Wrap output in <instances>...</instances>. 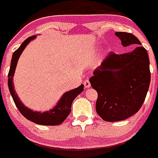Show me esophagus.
<instances>
[{
	"label": "esophagus",
	"instance_id": "34e87169",
	"mask_svg": "<svg viewBox=\"0 0 158 158\" xmlns=\"http://www.w3.org/2000/svg\"><path fill=\"white\" fill-rule=\"evenodd\" d=\"M84 86H85V89H88L90 87V83H89V81L88 79L85 80V81H84Z\"/></svg>",
	"mask_w": 158,
	"mask_h": 158
}]
</instances>
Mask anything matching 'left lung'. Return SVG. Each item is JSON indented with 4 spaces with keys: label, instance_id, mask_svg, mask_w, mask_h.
I'll list each match as a JSON object with an SVG mask.
<instances>
[{
    "label": "left lung",
    "instance_id": "obj_1",
    "mask_svg": "<svg viewBox=\"0 0 158 158\" xmlns=\"http://www.w3.org/2000/svg\"><path fill=\"white\" fill-rule=\"evenodd\" d=\"M122 46L137 45L131 52H111L89 78L98 93L96 112L106 122L127 119L139 110L150 84L149 59L147 50L133 34L116 32Z\"/></svg>",
    "mask_w": 158,
    "mask_h": 158
}]
</instances>
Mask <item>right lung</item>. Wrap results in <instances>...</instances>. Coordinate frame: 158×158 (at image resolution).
I'll list each match as a JSON object with an SVG mask.
<instances>
[{"label": "right lung", "mask_w": 158, "mask_h": 158, "mask_svg": "<svg viewBox=\"0 0 158 158\" xmlns=\"http://www.w3.org/2000/svg\"><path fill=\"white\" fill-rule=\"evenodd\" d=\"M35 38H36V36H30V37L27 38L23 42L22 45H20L19 48L14 52L13 55H12V59H11L10 69L8 74L9 89H10L11 96L13 98L14 102H15V105L18 108L19 111L27 120L36 123V124L42 125V126H57V125L61 124L62 122L68 117V116L71 112L73 101L75 99V98L77 96L78 94H80L84 90V85H81L80 86L76 88V89L67 91L65 94H63V96L61 97V99H59L56 106H55L54 108L49 111L43 112V113L36 112V111L34 112L31 109H29L27 107H26L20 101L18 94L15 93L13 77L20 55L22 54L27 44Z\"/></svg>", "instance_id": "add662e5"}]
</instances>
